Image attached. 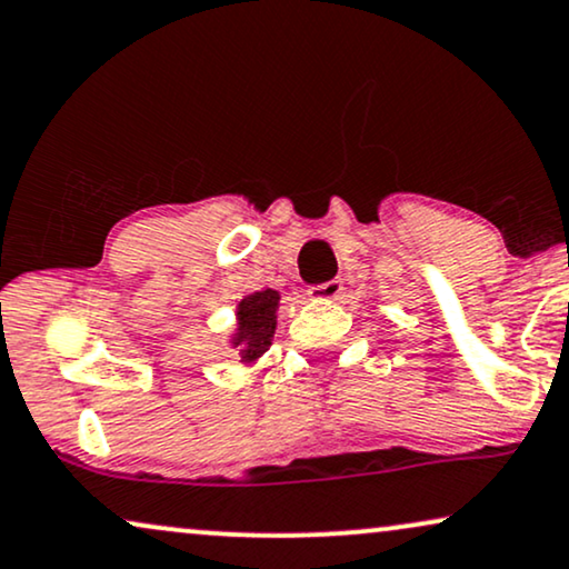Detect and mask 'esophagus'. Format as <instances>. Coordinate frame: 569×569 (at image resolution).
Masks as SVG:
<instances>
[{"instance_id":"34e87169","label":"esophagus","mask_w":569,"mask_h":569,"mask_svg":"<svg viewBox=\"0 0 569 569\" xmlns=\"http://www.w3.org/2000/svg\"><path fill=\"white\" fill-rule=\"evenodd\" d=\"M309 297L317 301H330V299L343 297V280L336 278V280H328V283L309 286Z\"/></svg>"}]
</instances>
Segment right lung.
I'll use <instances>...</instances> for the list:
<instances>
[{
	"mask_svg": "<svg viewBox=\"0 0 569 569\" xmlns=\"http://www.w3.org/2000/svg\"><path fill=\"white\" fill-rule=\"evenodd\" d=\"M278 301V291L272 289L249 293L239 301V328L233 336V348H241V361H254L268 351L272 332H276Z\"/></svg>",
	"mask_w": 569,
	"mask_h": 569,
	"instance_id": "right-lung-1",
	"label": "right lung"
}]
</instances>
